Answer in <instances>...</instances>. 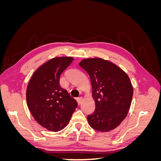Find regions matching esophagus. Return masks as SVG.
Listing matches in <instances>:
<instances>
[{"label":"esophagus","mask_w":161,"mask_h":161,"mask_svg":"<svg viewBox=\"0 0 161 161\" xmlns=\"http://www.w3.org/2000/svg\"><path fill=\"white\" fill-rule=\"evenodd\" d=\"M76 101H77L78 104L80 105L82 103V97H79V98H77Z\"/></svg>","instance_id":"obj_1"}]
</instances>
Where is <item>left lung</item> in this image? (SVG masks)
Listing matches in <instances>:
<instances>
[{"mask_svg": "<svg viewBox=\"0 0 161 161\" xmlns=\"http://www.w3.org/2000/svg\"><path fill=\"white\" fill-rule=\"evenodd\" d=\"M89 75L93 114L87 120L91 127L101 132L116 128L127 116L133 96L128 75L114 63L99 58H86L79 64Z\"/></svg>", "mask_w": 161, "mask_h": 161, "instance_id": "8db88e82", "label": "left lung"}]
</instances>
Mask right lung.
<instances>
[{
	"label": "right lung",
	"instance_id": "right-lung-1",
	"mask_svg": "<svg viewBox=\"0 0 161 161\" xmlns=\"http://www.w3.org/2000/svg\"><path fill=\"white\" fill-rule=\"evenodd\" d=\"M73 60L70 56L50 59L33 72L28 83L29 110L37 122L47 130L64 129L77 107L75 99L60 85L61 75Z\"/></svg>",
	"mask_w": 161,
	"mask_h": 161
}]
</instances>
